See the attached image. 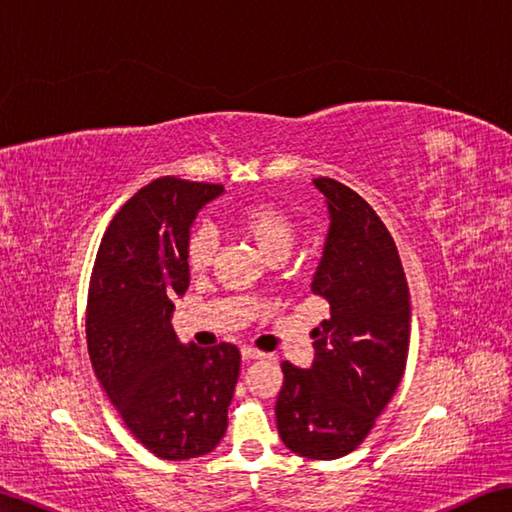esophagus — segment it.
I'll list each match as a JSON object with an SVG mask.
<instances>
[{"instance_id":"esophagus-1","label":"esophagus","mask_w":512,"mask_h":512,"mask_svg":"<svg viewBox=\"0 0 512 512\" xmlns=\"http://www.w3.org/2000/svg\"><path fill=\"white\" fill-rule=\"evenodd\" d=\"M264 354L259 352V350H255V347H244L242 350V358L246 363H250V361H257V358H262Z\"/></svg>"}]
</instances>
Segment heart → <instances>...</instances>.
<instances>
[{
	"label": "heart",
	"instance_id": "1",
	"mask_svg": "<svg viewBox=\"0 0 512 512\" xmlns=\"http://www.w3.org/2000/svg\"><path fill=\"white\" fill-rule=\"evenodd\" d=\"M239 233L255 244L266 262L286 259L297 242V222L292 215L273 202H248L233 213ZM217 255V237L209 226H195L184 242V264L191 273L209 270Z\"/></svg>",
	"mask_w": 512,
	"mask_h": 512
}]
</instances>
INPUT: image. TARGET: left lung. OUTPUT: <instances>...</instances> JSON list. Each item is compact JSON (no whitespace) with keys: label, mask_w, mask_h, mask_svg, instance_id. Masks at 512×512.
<instances>
[{"label":"left lung","mask_w":512,"mask_h":512,"mask_svg":"<svg viewBox=\"0 0 512 512\" xmlns=\"http://www.w3.org/2000/svg\"><path fill=\"white\" fill-rule=\"evenodd\" d=\"M328 202L330 231L312 292L330 319L312 332L314 361H284L275 405L286 447L310 460L352 453L372 431L405 374L411 306L405 270L387 226L339 180L314 178Z\"/></svg>","instance_id":"1"}]
</instances>
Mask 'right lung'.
<instances>
[{"label":"right lung","mask_w":512,"mask_h":512,"mask_svg":"<svg viewBox=\"0 0 512 512\" xmlns=\"http://www.w3.org/2000/svg\"><path fill=\"white\" fill-rule=\"evenodd\" d=\"M222 184L165 176L129 198L101 239L85 334L94 374L134 438L162 460L211 453L224 438L239 350L182 345L173 301L189 288L184 242Z\"/></svg>","instance_id":"obj_1"}]
</instances>
